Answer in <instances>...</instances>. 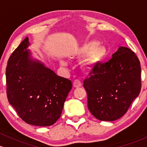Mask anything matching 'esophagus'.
I'll list each match as a JSON object with an SVG mask.
<instances>
[{"label":"esophagus","mask_w":147,"mask_h":147,"mask_svg":"<svg viewBox=\"0 0 147 147\" xmlns=\"http://www.w3.org/2000/svg\"><path fill=\"white\" fill-rule=\"evenodd\" d=\"M73 85L75 87H79L81 86L82 83L79 80H75L73 82Z\"/></svg>","instance_id":"obj_1"}]
</instances>
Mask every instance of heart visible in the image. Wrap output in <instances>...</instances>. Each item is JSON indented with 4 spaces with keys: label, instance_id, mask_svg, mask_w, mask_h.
<instances>
[{
    "label": "heart",
    "instance_id": "obj_1",
    "mask_svg": "<svg viewBox=\"0 0 147 147\" xmlns=\"http://www.w3.org/2000/svg\"><path fill=\"white\" fill-rule=\"evenodd\" d=\"M80 55H85L82 62V68L85 71H90L93 70L103 57L104 54L103 48L98 45V42L95 41L88 42L84 44L79 51ZM62 65H65V62H62Z\"/></svg>",
    "mask_w": 147,
    "mask_h": 147
}]
</instances>
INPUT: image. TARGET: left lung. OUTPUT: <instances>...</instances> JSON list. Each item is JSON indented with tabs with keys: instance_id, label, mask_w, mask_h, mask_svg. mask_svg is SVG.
<instances>
[{
	"instance_id": "8db88e82",
	"label": "left lung",
	"mask_w": 147,
	"mask_h": 147,
	"mask_svg": "<svg viewBox=\"0 0 147 147\" xmlns=\"http://www.w3.org/2000/svg\"><path fill=\"white\" fill-rule=\"evenodd\" d=\"M141 86L139 59L123 47L108 62L97 64L83 81L88 109L100 121H115L123 116L140 94Z\"/></svg>"
}]
</instances>
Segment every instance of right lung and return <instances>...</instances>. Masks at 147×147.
Wrapping results in <instances>:
<instances>
[{"label":"right lung","mask_w":147,"mask_h":147,"mask_svg":"<svg viewBox=\"0 0 147 147\" xmlns=\"http://www.w3.org/2000/svg\"><path fill=\"white\" fill-rule=\"evenodd\" d=\"M29 44L28 38L26 37L8 60L7 99L25 122L38 126H51L60 117L72 83L32 60L26 49Z\"/></svg>","instance_id":"obj_1"}]
</instances>
